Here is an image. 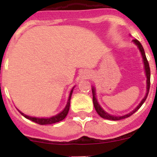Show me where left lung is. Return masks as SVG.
I'll return each instance as SVG.
<instances>
[{
  "label": "left lung",
  "mask_w": 157,
  "mask_h": 157,
  "mask_svg": "<svg viewBox=\"0 0 157 157\" xmlns=\"http://www.w3.org/2000/svg\"><path fill=\"white\" fill-rule=\"evenodd\" d=\"M134 42L135 43L136 45H138V48H139L140 51H141V54H142V57H143V61H144V64H145V73H146V77H147V92H146V95L145 97L144 98V99L141 101V103L139 104L137 108L134 109L133 112H131L129 114L125 115V116H111L109 115V113H107L105 112L103 109H101V106L99 105L98 104V101H97V98H96V94H95V90L94 88L92 89V93H93V102H94V108H95L96 111L98 112L99 116L101 117L104 118V119H106V120H123V119H126L127 117H130L131 115H133L135 112L138 110V109L141 108V106L143 105V103L146 100L147 97H148V94H149V88H150V68H149V62L147 60V58L146 56H145V51H144V48L141 45V43L139 42V41H138L137 39H134Z\"/></svg>",
  "instance_id": "8db88e82"
}]
</instances>
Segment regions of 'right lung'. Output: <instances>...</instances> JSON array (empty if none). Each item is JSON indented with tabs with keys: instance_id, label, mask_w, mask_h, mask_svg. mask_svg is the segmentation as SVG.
I'll return each mask as SVG.
<instances>
[{
	"instance_id": "add662e5",
	"label": "right lung",
	"mask_w": 157,
	"mask_h": 157,
	"mask_svg": "<svg viewBox=\"0 0 157 157\" xmlns=\"http://www.w3.org/2000/svg\"><path fill=\"white\" fill-rule=\"evenodd\" d=\"M72 92H73V89L71 90L70 93V96H69V98H68V101H67V104L66 107H65V109H63V112H61L60 113H59L58 115L55 116H52V117L50 118H36V117H30V116H27V115L23 114L20 111H19L21 115H23L25 118H27L28 120H31V121L34 122L36 123H38L40 125H47V124H52V123H58V122L61 121L64 119L65 117L67 116V113H68V111L70 109V104H71V94Z\"/></svg>"
}]
</instances>
